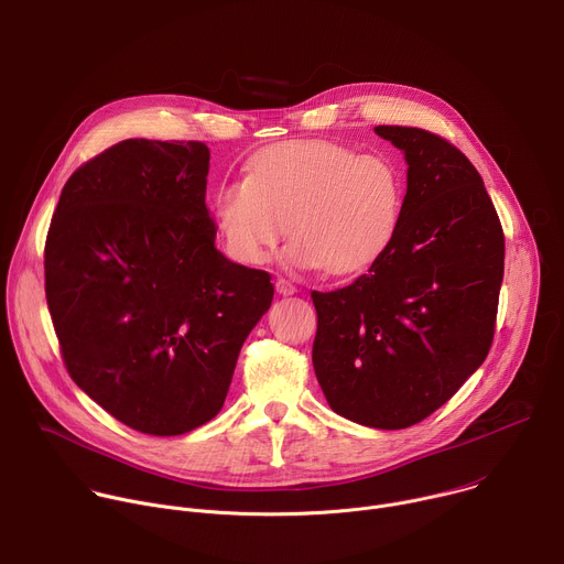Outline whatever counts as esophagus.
Here are the masks:
<instances>
[{"mask_svg": "<svg viewBox=\"0 0 564 564\" xmlns=\"http://www.w3.org/2000/svg\"><path fill=\"white\" fill-rule=\"evenodd\" d=\"M275 291H278L280 295H293V293H297V286H295L291 280H286V278H278Z\"/></svg>", "mask_w": 564, "mask_h": 564, "instance_id": "1", "label": "esophagus"}]
</instances>
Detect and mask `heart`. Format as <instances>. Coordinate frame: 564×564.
<instances>
[{
	"label": "heart",
	"mask_w": 564,
	"mask_h": 564,
	"mask_svg": "<svg viewBox=\"0 0 564 564\" xmlns=\"http://www.w3.org/2000/svg\"><path fill=\"white\" fill-rule=\"evenodd\" d=\"M400 166L380 153L324 140L271 147L256 155L245 182L219 184L215 227L229 256L262 264L284 236L286 262L297 269L354 273L393 242L404 210Z\"/></svg>",
	"instance_id": "b5f03b06"
}]
</instances>
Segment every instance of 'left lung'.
Here are the masks:
<instances>
[{"label": "left lung", "instance_id": "1", "mask_svg": "<svg viewBox=\"0 0 564 564\" xmlns=\"http://www.w3.org/2000/svg\"><path fill=\"white\" fill-rule=\"evenodd\" d=\"M404 153L406 195L389 249L354 284L313 291V369L328 406L406 429L485 362L505 273V234L480 173L452 142L376 127Z\"/></svg>", "mask_w": 564, "mask_h": 564}]
</instances>
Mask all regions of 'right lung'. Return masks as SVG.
Returning <instances> with one entry per match:
<instances>
[{
    "mask_svg": "<svg viewBox=\"0 0 564 564\" xmlns=\"http://www.w3.org/2000/svg\"><path fill=\"white\" fill-rule=\"evenodd\" d=\"M202 142L124 140L64 184L44 249L46 302L73 382L149 435L215 417L271 275L224 258Z\"/></svg>",
    "mask_w": 564,
    "mask_h": 564,
    "instance_id": "1",
    "label": "right lung"
}]
</instances>
